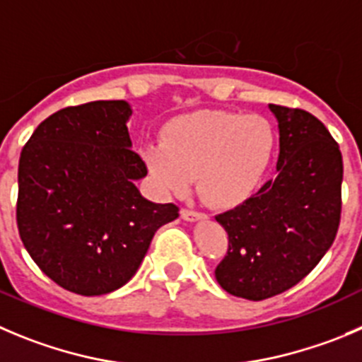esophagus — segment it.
Segmentation results:
<instances>
[{
  "label": "esophagus",
  "mask_w": 362,
  "mask_h": 362,
  "mask_svg": "<svg viewBox=\"0 0 362 362\" xmlns=\"http://www.w3.org/2000/svg\"><path fill=\"white\" fill-rule=\"evenodd\" d=\"M180 214L185 221H200V219H207V216H205L204 212L191 211V209H182Z\"/></svg>",
  "instance_id": "obj_1"
}]
</instances>
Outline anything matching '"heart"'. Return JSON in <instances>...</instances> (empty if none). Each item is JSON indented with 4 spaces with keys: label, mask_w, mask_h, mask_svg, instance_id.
<instances>
[{
    "label": "heart",
    "mask_w": 362,
    "mask_h": 362,
    "mask_svg": "<svg viewBox=\"0 0 362 362\" xmlns=\"http://www.w3.org/2000/svg\"><path fill=\"white\" fill-rule=\"evenodd\" d=\"M275 143L273 127L262 116L202 110L173 121L162 144H148L144 158L165 194L184 197L197 178L209 205L232 209L262 185Z\"/></svg>",
    "instance_id": "b5f03b06"
}]
</instances>
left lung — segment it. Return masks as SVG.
<instances>
[{"mask_svg": "<svg viewBox=\"0 0 362 362\" xmlns=\"http://www.w3.org/2000/svg\"><path fill=\"white\" fill-rule=\"evenodd\" d=\"M280 151L276 177L232 211L216 216L228 252L216 280L239 298L288 291L322 261L341 218L343 157L325 124L302 109L269 105Z\"/></svg>", "mask_w": 362, "mask_h": 362, "instance_id": "8db88e82", "label": "left lung"}]
</instances>
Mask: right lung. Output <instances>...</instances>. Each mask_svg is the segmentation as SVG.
Wrapping results in <instances>:
<instances>
[{
    "label": "right lung",
    "mask_w": 362,
    "mask_h": 362,
    "mask_svg": "<svg viewBox=\"0 0 362 362\" xmlns=\"http://www.w3.org/2000/svg\"><path fill=\"white\" fill-rule=\"evenodd\" d=\"M124 100L67 107L44 119L19 158L18 228L40 272L83 296L119 289L139 269L155 232L178 218L135 180L146 177L132 150Z\"/></svg>",
    "instance_id": "obj_1"
}]
</instances>
